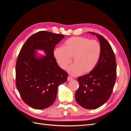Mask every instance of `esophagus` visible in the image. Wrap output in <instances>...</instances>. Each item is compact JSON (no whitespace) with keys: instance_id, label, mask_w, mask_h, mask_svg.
I'll use <instances>...</instances> for the list:
<instances>
[{"instance_id":"esophagus-1","label":"esophagus","mask_w":131,"mask_h":131,"mask_svg":"<svg viewBox=\"0 0 131 131\" xmlns=\"http://www.w3.org/2000/svg\"><path fill=\"white\" fill-rule=\"evenodd\" d=\"M73 78H72L71 77H68V78H67V80H68V81H72V80H73Z\"/></svg>"}]
</instances>
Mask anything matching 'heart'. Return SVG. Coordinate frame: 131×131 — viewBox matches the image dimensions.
<instances>
[{
  "label": "heart",
  "mask_w": 131,
  "mask_h": 131,
  "mask_svg": "<svg viewBox=\"0 0 131 131\" xmlns=\"http://www.w3.org/2000/svg\"><path fill=\"white\" fill-rule=\"evenodd\" d=\"M102 48L100 42L82 37H73L66 40L63 47L53 50V56L58 66L66 69L72 62L74 64L68 69V73L73 76L82 72L89 73L96 68L101 56Z\"/></svg>",
  "instance_id": "heart-1"
}]
</instances>
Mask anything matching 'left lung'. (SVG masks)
Masks as SVG:
<instances>
[{
    "label": "left lung",
    "mask_w": 131,
    "mask_h": 131,
    "mask_svg": "<svg viewBox=\"0 0 131 131\" xmlns=\"http://www.w3.org/2000/svg\"><path fill=\"white\" fill-rule=\"evenodd\" d=\"M96 35L101 45V56L97 66L89 74L78 78L79 89L75 100L84 108L95 109L109 100L116 81V62L108 41L101 35Z\"/></svg>",
    "instance_id": "left-lung-1"
}]
</instances>
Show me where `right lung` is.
Segmentation results:
<instances>
[{"label":"right lung","mask_w":131,"mask_h":131,"mask_svg":"<svg viewBox=\"0 0 131 131\" xmlns=\"http://www.w3.org/2000/svg\"><path fill=\"white\" fill-rule=\"evenodd\" d=\"M64 35L40 31L30 36L23 45L16 64V85L22 100L35 109L52 105L58 86L67 81L68 74L59 67L53 56L56 44ZM45 51L38 57L36 50Z\"/></svg>","instance_id":"obj_1"}]
</instances>
